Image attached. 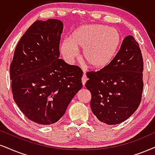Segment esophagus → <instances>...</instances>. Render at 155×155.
I'll use <instances>...</instances> for the list:
<instances>
[{
    "label": "esophagus",
    "mask_w": 155,
    "mask_h": 155,
    "mask_svg": "<svg viewBox=\"0 0 155 155\" xmlns=\"http://www.w3.org/2000/svg\"><path fill=\"white\" fill-rule=\"evenodd\" d=\"M87 79H87V76H86L85 74H84V75L82 76V78H81V82H82V84H83V86L85 85V84H86V82H87Z\"/></svg>",
    "instance_id": "1"
}]
</instances>
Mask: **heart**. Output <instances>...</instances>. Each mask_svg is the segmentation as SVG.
Returning <instances> with one entry per match:
<instances>
[{"label":"heart","instance_id":"b5f03b06","mask_svg":"<svg viewBox=\"0 0 155 155\" xmlns=\"http://www.w3.org/2000/svg\"><path fill=\"white\" fill-rule=\"evenodd\" d=\"M121 35L117 29L105 25H84L76 29L61 46L62 54L73 60L77 50L83 49L82 57L94 69H102L114 60L120 48Z\"/></svg>","mask_w":155,"mask_h":155}]
</instances>
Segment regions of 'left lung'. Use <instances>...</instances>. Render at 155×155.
Listing matches in <instances>:
<instances>
[{
	"label": "left lung",
	"mask_w": 155,
	"mask_h": 155,
	"mask_svg": "<svg viewBox=\"0 0 155 155\" xmlns=\"http://www.w3.org/2000/svg\"><path fill=\"white\" fill-rule=\"evenodd\" d=\"M144 63L140 45L125 37L108 66L87 73L85 86L91 94L92 112L101 122L113 125L132 116L142 100Z\"/></svg>",
	"instance_id": "1"
}]
</instances>
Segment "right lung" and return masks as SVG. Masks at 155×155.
Instances as JSON below:
<instances>
[{
	"instance_id": "obj_1",
	"label": "right lung",
	"mask_w": 155,
	"mask_h": 155,
	"mask_svg": "<svg viewBox=\"0 0 155 155\" xmlns=\"http://www.w3.org/2000/svg\"><path fill=\"white\" fill-rule=\"evenodd\" d=\"M63 23L38 20L18 43L10 66L15 102L30 120L54 124L82 88L83 71L59 58Z\"/></svg>"
}]
</instances>
